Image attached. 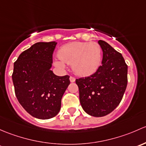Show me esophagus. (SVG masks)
<instances>
[{
  "label": "esophagus",
  "mask_w": 146,
  "mask_h": 146,
  "mask_svg": "<svg viewBox=\"0 0 146 146\" xmlns=\"http://www.w3.org/2000/svg\"><path fill=\"white\" fill-rule=\"evenodd\" d=\"M70 82H72V83H73V82H75V78L73 77V76H70Z\"/></svg>",
  "instance_id": "obj_1"
}]
</instances>
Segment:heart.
<instances>
[{
	"label": "heart",
	"instance_id": "b5f03b06",
	"mask_svg": "<svg viewBox=\"0 0 146 146\" xmlns=\"http://www.w3.org/2000/svg\"><path fill=\"white\" fill-rule=\"evenodd\" d=\"M58 59L54 64L64 69L72 64L73 72L79 76H88L97 71L102 60V49L96 42H71L58 50Z\"/></svg>",
	"mask_w": 146,
	"mask_h": 146
}]
</instances>
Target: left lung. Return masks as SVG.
<instances>
[{
    "label": "left lung",
    "mask_w": 146,
    "mask_h": 146,
    "mask_svg": "<svg viewBox=\"0 0 146 146\" xmlns=\"http://www.w3.org/2000/svg\"><path fill=\"white\" fill-rule=\"evenodd\" d=\"M103 50L102 65L92 75L76 79L79 100L91 116H106L119 106L127 86L128 67L121 53L104 40H98Z\"/></svg>",
    "instance_id": "8db88e82"
}]
</instances>
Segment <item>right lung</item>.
Wrapping results in <instances>:
<instances>
[{"mask_svg":"<svg viewBox=\"0 0 146 146\" xmlns=\"http://www.w3.org/2000/svg\"><path fill=\"white\" fill-rule=\"evenodd\" d=\"M57 42H38L19 55L14 63L12 78L16 97L31 116L48 119L61 108L70 76H59L50 70Z\"/></svg>","mask_w":146,"mask_h":146,"instance_id":"right-lung-1","label":"right lung"}]
</instances>
